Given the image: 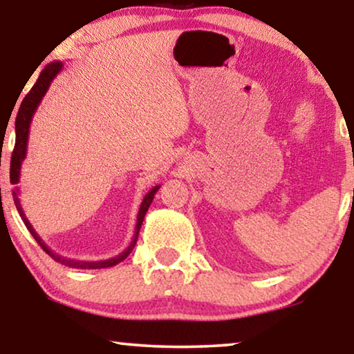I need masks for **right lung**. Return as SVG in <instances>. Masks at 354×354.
<instances>
[{"mask_svg": "<svg viewBox=\"0 0 354 354\" xmlns=\"http://www.w3.org/2000/svg\"><path fill=\"white\" fill-rule=\"evenodd\" d=\"M61 71H62V62L61 61L50 62V64H46L45 67H43V71L40 72V75H38L37 82L33 84L30 91H28V93L26 95V98L22 100L21 108H19V111H17V115H16V145H14V151H12V156H11V171H9V178H11L12 185H16V183L19 182V177H21L22 161L27 156L28 132H30V124H32L33 114H35L38 104L41 103L43 96L46 95L48 88H50L51 82L55 80V77L59 74ZM159 188H161V185L153 187L151 190H149L147 195H145L142 205H140V209H138V214H137V225H135V234H133L132 241H130V245L120 254L114 256V258H111V259H103V261H79V259H71V258H66V256H61V254L55 253V251H53L50 246H48L45 241L40 239V235L37 234L30 222H28L26 214H24L21 201H19V196H17V193H19L17 187H16V190L12 192V198H14V203H16L19 214H21L24 224H26L28 232H30L33 239L37 240V243L41 246L43 251H45L46 254H50L51 258L56 261V263H61V264L67 266V268H74V269H104V268H113V266L119 264L120 261H124L130 253H132L135 245H137V239H138L140 229H142L145 214H147L148 207H149V205H151L153 198H154V195H156V192L159 190Z\"/></svg>", "mask_w": 354, "mask_h": 354, "instance_id": "obj_1", "label": "right lung"}]
</instances>
